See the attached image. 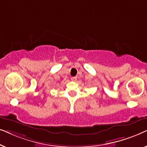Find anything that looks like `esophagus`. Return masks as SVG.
Listing matches in <instances>:
<instances>
[{
  "mask_svg": "<svg viewBox=\"0 0 147 147\" xmlns=\"http://www.w3.org/2000/svg\"><path fill=\"white\" fill-rule=\"evenodd\" d=\"M71 80L73 82H76L77 80V77H71Z\"/></svg>",
  "mask_w": 147,
  "mask_h": 147,
  "instance_id": "obj_1",
  "label": "esophagus"
}]
</instances>
